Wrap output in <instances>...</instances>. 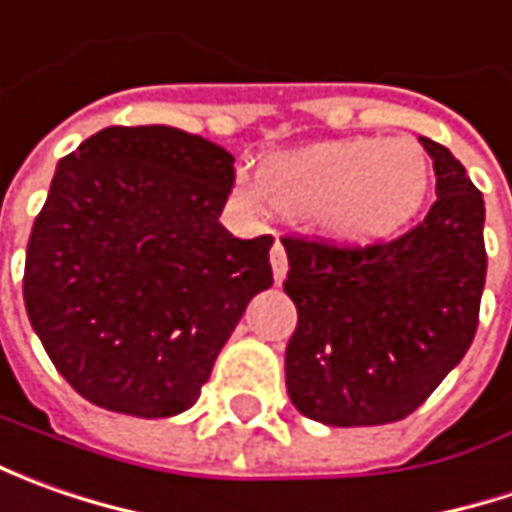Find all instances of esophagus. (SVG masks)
<instances>
[{
  "label": "esophagus",
  "instance_id": "34e87169",
  "mask_svg": "<svg viewBox=\"0 0 512 512\" xmlns=\"http://www.w3.org/2000/svg\"><path fill=\"white\" fill-rule=\"evenodd\" d=\"M270 265H273V276H276V282H282L287 273V253L282 242H276V245L270 247Z\"/></svg>",
  "mask_w": 512,
  "mask_h": 512
}]
</instances>
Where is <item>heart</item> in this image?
Masks as SVG:
<instances>
[{
  "label": "heart",
  "mask_w": 512,
  "mask_h": 512,
  "mask_svg": "<svg viewBox=\"0 0 512 512\" xmlns=\"http://www.w3.org/2000/svg\"><path fill=\"white\" fill-rule=\"evenodd\" d=\"M430 185L427 156L413 139H342L273 153L259 179L239 182L247 205L310 216L319 233L364 245L407 225Z\"/></svg>",
  "instance_id": "1"
}]
</instances>
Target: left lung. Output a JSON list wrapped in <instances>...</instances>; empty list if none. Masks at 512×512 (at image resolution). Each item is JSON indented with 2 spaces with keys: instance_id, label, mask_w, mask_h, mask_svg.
<instances>
[{
  "instance_id": "8db88e82",
  "label": "left lung",
  "mask_w": 512,
  "mask_h": 512,
  "mask_svg": "<svg viewBox=\"0 0 512 512\" xmlns=\"http://www.w3.org/2000/svg\"><path fill=\"white\" fill-rule=\"evenodd\" d=\"M436 202L419 225L370 245L290 233L285 293L299 322L285 350L287 396L330 427L407 419L462 362L479 327L484 199L450 150L422 139Z\"/></svg>"
}]
</instances>
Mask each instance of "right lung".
<instances>
[{
	"label": "right lung",
	"mask_w": 512,
	"mask_h": 512,
	"mask_svg": "<svg viewBox=\"0 0 512 512\" xmlns=\"http://www.w3.org/2000/svg\"><path fill=\"white\" fill-rule=\"evenodd\" d=\"M233 182L225 148L168 125L105 128L59 159L22 293L79 396L139 419L199 399L247 302L273 285V236L219 225Z\"/></svg>",
	"instance_id": "1"
}]
</instances>
